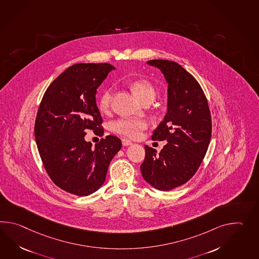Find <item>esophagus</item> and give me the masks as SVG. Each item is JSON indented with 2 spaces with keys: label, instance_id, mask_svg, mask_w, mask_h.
<instances>
[{
  "label": "esophagus",
  "instance_id": "1",
  "mask_svg": "<svg viewBox=\"0 0 259 259\" xmlns=\"http://www.w3.org/2000/svg\"><path fill=\"white\" fill-rule=\"evenodd\" d=\"M121 144H122V146L126 147V146L132 145V141H130V140H128V139H125V138H122V139H121Z\"/></svg>",
  "mask_w": 259,
  "mask_h": 259
}]
</instances>
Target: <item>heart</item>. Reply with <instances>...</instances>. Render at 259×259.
<instances>
[{"label": "heart", "instance_id": "b5f03b06", "mask_svg": "<svg viewBox=\"0 0 259 259\" xmlns=\"http://www.w3.org/2000/svg\"><path fill=\"white\" fill-rule=\"evenodd\" d=\"M131 89L137 98L145 103L147 101H153L156 98L155 87L149 80L138 79L132 81ZM111 88H106L98 98V108L106 112L110 108L111 103ZM148 123L143 120L137 119H119L112 123V129L117 134L128 138H138L141 133L146 130Z\"/></svg>", "mask_w": 259, "mask_h": 259}]
</instances>
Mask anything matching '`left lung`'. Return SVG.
<instances>
[{
  "mask_svg": "<svg viewBox=\"0 0 259 259\" xmlns=\"http://www.w3.org/2000/svg\"><path fill=\"white\" fill-rule=\"evenodd\" d=\"M147 63L161 69L168 82L166 115L151 137L168 143L160 153L145 145L140 169L152 187L170 190L187 183L201 165L211 140V113L200 83L179 64L162 59Z\"/></svg>",
  "mask_w": 259,
  "mask_h": 259,
  "instance_id": "1",
  "label": "left lung"
}]
</instances>
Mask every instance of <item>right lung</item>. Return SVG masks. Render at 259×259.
I'll list each match as a JSON object with an SVG mask.
<instances>
[{
  "instance_id": "add662e5",
  "label": "right lung",
  "mask_w": 259,
  "mask_h": 259,
  "mask_svg": "<svg viewBox=\"0 0 259 259\" xmlns=\"http://www.w3.org/2000/svg\"><path fill=\"white\" fill-rule=\"evenodd\" d=\"M115 68L108 63L72 65L46 89L35 120L37 148L55 185L77 196L103 185L109 163L121 150L120 138L107 136L93 148L87 130L103 137L96 93Z\"/></svg>"
}]
</instances>
